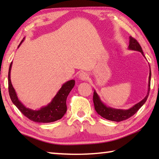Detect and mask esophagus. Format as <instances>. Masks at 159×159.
I'll list each match as a JSON object with an SVG mask.
<instances>
[{
	"mask_svg": "<svg viewBox=\"0 0 159 159\" xmlns=\"http://www.w3.org/2000/svg\"><path fill=\"white\" fill-rule=\"evenodd\" d=\"M79 79L82 81L87 80L88 79V75L86 72H81L79 75Z\"/></svg>",
	"mask_w": 159,
	"mask_h": 159,
	"instance_id": "1",
	"label": "esophagus"
}]
</instances>
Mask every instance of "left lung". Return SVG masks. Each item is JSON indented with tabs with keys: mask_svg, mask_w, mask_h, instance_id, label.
<instances>
[{
	"mask_svg": "<svg viewBox=\"0 0 159 159\" xmlns=\"http://www.w3.org/2000/svg\"><path fill=\"white\" fill-rule=\"evenodd\" d=\"M129 49L133 50V51H137L140 52L144 56L143 54L142 48H141L140 45L137 41L135 39L132 38L131 36L129 37ZM145 57V56H144ZM151 69H150V74H149V80H148V90L147 95L145 97L144 99H143L140 102H139L135 105L132 106V108H129L127 110H123V109H116V108H113L111 107H108L105 104L102 103V101L100 99L97 93L94 90L93 93V103H94L95 109L96 112L100 116L103 117L104 119H108L110 121H121L123 120H126V119H129V117L135 114L143 106V104L145 103L147 101L148 97L149 92H150V86H151Z\"/></svg>",
	"mask_w": 159,
	"mask_h": 159,
	"instance_id": "left-lung-1",
	"label": "left lung"
}]
</instances>
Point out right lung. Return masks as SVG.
<instances>
[{
	"label": "right lung",
	"mask_w": 159,
	"mask_h": 159,
	"mask_svg": "<svg viewBox=\"0 0 159 159\" xmlns=\"http://www.w3.org/2000/svg\"><path fill=\"white\" fill-rule=\"evenodd\" d=\"M25 38L21 40V44ZM12 62L11 63L9 69H8V93L11 100L13 103L18 108V109L25 115L26 117L33 121L34 122L40 123H49L61 119L66 114V98L69 93L72 90L75 84V81L74 80H69L66 83L63 84L61 88L58 91L57 94L55 95L51 102L48 104L46 106L42 107L39 110H32L30 108L25 107L17 98L16 93L11 82V69Z\"/></svg>",
	"instance_id": "right-lung-1"
}]
</instances>
